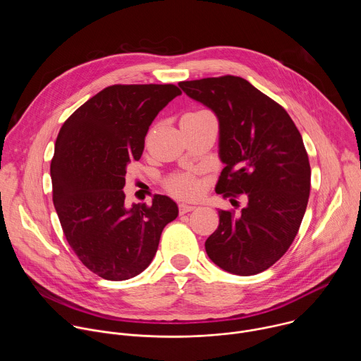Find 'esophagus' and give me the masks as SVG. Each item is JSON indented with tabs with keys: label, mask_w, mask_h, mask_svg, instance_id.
Listing matches in <instances>:
<instances>
[{
	"label": "esophagus",
	"mask_w": 361,
	"mask_h": 361,
	"mask_svg": "<svg viewBox=\"0 0 361 361\" xmlns=\"http://www.w3.org/2000/svg\"><path fill=\"white\" fill-rule=\"evenodd\" d=\"M195 209H197L195 205H190V204H184V202H181V204L178 205V212H180V214L190 213V212H192V210H195Z\"/></svg>",
	"instance_id": "34e87169"
}]
</instances>
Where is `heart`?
Returning <instances> with one entry per match:
<instances>
[{"mask_svg": "<svg viewBox=\"0 0 361 361\" xmlns=\"http://www.w3.org/2000/svg\"><path fill=\"white\" fill-rule=\"evenodd\" d=\"M212 113L209 110L204 109H198L194 110L191 113H187L184 117H204V116H210ZM166 188L170 194L176 195V197H181V198H188V197H194L198 190V181L195 180L194 176L187 174V173H181V174H174L171 176L167 181H166Z\"/></svg>", "mask_w": 361, "mask_h": 361, "instance_id": "1", "label": "heart"}]
</instances>
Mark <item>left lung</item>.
<instances>
[{
    "label": "left lung",
    "mask_w": 361,
    "mask_h": 361,
    "mask_svg": "<svg viewBox=\"0 0 361 361\" xmlns=\"http://www.w3.org/2000/svg\"><path fill=\"white\" fill-rule=\"evenodd\" d=\"M178 85L219 118L226 167L216 192L247 200L240 213L219 210L220 224L205 241V251L231 274L262 273L290 248L307 209L312 170L301 134L279 102L241 77Z\"/></svg>",
    "instance_id": "1"
}]
</instances>
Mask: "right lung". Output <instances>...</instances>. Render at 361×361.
I'll list each match as a JSON object with an SVG mask.
<instances>
[{
  "mask_svg": "<svg viewBox=\"0 0 361 361\" xmlns=\"http://www.w3.org/2000/svg\"><path fill=\"white\" fill-rule=\"evenodd\" d=\"M181 94L174 84H116L63 124L51 160L53 201L64 235L94 274L123 281L144 271L157 252L177 204L156 194L127 209V167L138 161L152 120Z\"/></svg>",
  "mask_w": 361,
  "mask_h": 361,
  "instance_id": "add662e5",
  "label": "right lung"
}]
</instances>
